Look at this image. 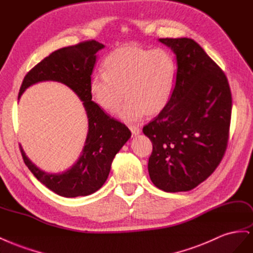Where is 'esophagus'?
<instances>
[{
    "mask_svg": "<svg viewBox=\"0 0 253 253\" xmlns=\"http://www.w3.org/2000/svg\"><path fill=\"white\" fill-rule=\"evenodd\" d=\"M130 131L132 132V135H138L141 133V129L136 126H130Z\"/></svg>",
    "mask_w": 253,
    "mask_h": 253,
    "instance_id": "obj_1",
    "label": "esophagus"
}]
</instances>
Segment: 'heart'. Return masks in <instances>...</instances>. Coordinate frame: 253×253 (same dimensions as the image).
I'll return each mask as SVG.
<instances>
[{
  "label": "heart",
  "instance_id": "1",
  "mask_svg": "<svg viewBox=\"0 0 253 253\" xmlns=\"http://www.w3.org/2000/svg\"><path fill=\"white\" fill-rule=\"evenodd\" d=\"M174 79L175 63L167 50L126 45L106 56L103 75L92 77L89 91L94 103L109 115L118 112L127 97L120 117L135 122L145 115L157 116L167 107Z\"/></svg>",
  "mask_w": 253,
  "mask_h": 253
}]
</instances>
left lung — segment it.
Instances as JSON below:
<instances>
[{"mask_svg": "<svg viewBox=\"0 0 253 253\" xmlns=\"http://www.w3.org/2000/svg\"><path fill=\"white\" fill-rule=\"evenodd\" d=\"M176 56L169 104L143 132L152 142L151 182L166 192L189 191L216 169L226 151L232 99L225 73L193 40L159 39Z\"/></svg>", "mask_w": 253, "mask_h": 253, "instance_id": "1", "label": "left lung"}]
</instances>
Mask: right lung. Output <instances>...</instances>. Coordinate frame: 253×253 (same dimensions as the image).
Masks as SVG:
<instances>
[{
    "instance_id": "1",
    "label": "right lung",
    "mask_w": 253,
    "mask_h": 253,
    "mask_svg": "<svg viewBox=\"0 0 253 253\" xmlns=\"http://www.w3.org/2000/svg\"><path fill=\"white\" fill-rule=\"evenodd\" d=\"M105 46L94 40L53 51L32 68L23 80L19 97L26 89L43 81L69 87L83 102L88 118V132L75 165L62 173H48L37 167L20 149L28 169L48 189L64 198L86 197L99 190L107 180L116 154L131 136L121 122L110 118L92 100L89 84L96 52Z\"/></svg>"
}]
</instances>
